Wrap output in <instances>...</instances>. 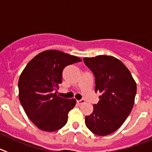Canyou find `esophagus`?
<instances>
[{
    "label": "esophagus",
    "instance_id": "esophagus-1",
    "mask_svg": "<svg viewBox=\"0 0 152 152\" xmlns=\"http://www.w3.org/2000/svg\"><path fill=\"white\" fill-rule=\"evenodd\" d=\"M77 104H79V105H81V104H83V103H85V100H77Z\"/></svg>",
    "mask_w": 152,
    "mask_h": 152
}]
</instances>
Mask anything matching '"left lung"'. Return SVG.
<instances>
[{
  "mask_svg": "<svg viewBox=\"0 0 152 152\" xmlns=\"http://www.w3.org/2000/svg\"><path fill=\"white\" fill-rule=\"evenodd\" d=\"M95 77V91L101 94L85 124L93 133L107 135L117 130L131 113L136 83L120 60L110 56L84 58Z\"/></svg>",
  "mask_w": 152,
  "mask_h": 152,
  "instance_id": "obj_1",
  "label": "left lung"
}]
</instances>
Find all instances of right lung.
Wrapping results in <instances>:
<instances>
[{
    "mask_svg": "<svg viewBox=\"0 0 152 152\" xmlns=\"http://www.w3.org/2000/svg\"><path fill=\"white\" fill-rule=\"evenodd\" d=\"M80 58L58 50H46L35 56L25 67L18 81L19 99L26 115L39 129L55 132L67 123L75 99L57 95L67 65Z\"/></svg>",
    "mask_w": 152,
    "mask_h": 152,
    "instance_id": "obj_1",
    "label": "right lung"
}]
</instances>
